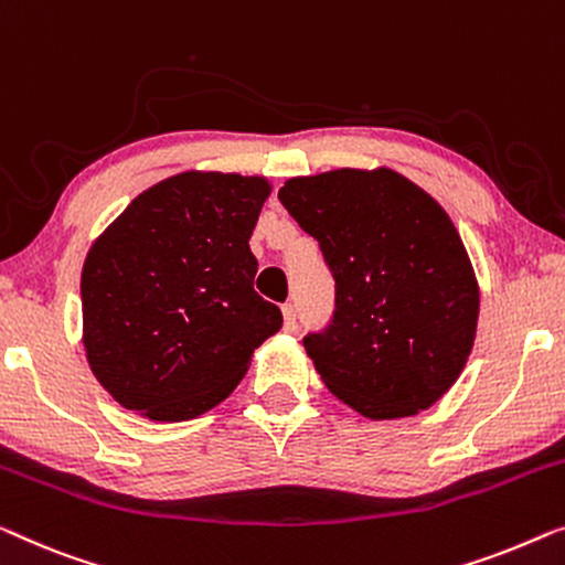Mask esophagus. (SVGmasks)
Instances as JSON below:
<instances>
[{
    "instance_id": "obj_1",
    "label": "esophagus",
    "mask_w": 565,
    "mask_h": 565,
    "mask_svg": "<svg viewBox=\"0 0 565 565\" xmlns=\"http://www.w3.org/2000/svg\"><path fill=\"white\" fill-rule=\"evenodd\" d=\"M282 318H285V331H296L298 329V310L292 302H285L282 306Z\"/></svg>"
}]
</instances>
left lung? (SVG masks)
<instances>
[{"label":"left lung","mask_w":565,"mask_h":565,"mask_svg":"<svg viewBox=\"0 0 565 565\" xmlns=\"http://www.w3.org/2000/svg\"><path fill=\"white\" fill-rule=\"evenodd\" d=\"M277 199L337 280L331 323L302 339L326 387L372 420L428 411L477 337L479 285L451 218L390 168L290 178Z\"/></svg>","instance_id":"obj_1"}]
</instances>
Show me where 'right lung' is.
Segmentation results:
<instances>
[{
    "mask_svg": "<svg viewBox=\"0 0 565 565\" xmlns=\"http://www.w3.org/2000/svg\"><path fill=\"white\" fill-rule=\"evenodd\" d=\"M265 178L188 170L129 203L81 273L94 377L150 420L199 418L232 395L265 339L282 329L257 296L249 236Z\"/></svg>",
    "mask_w": 565,
    "mask_h": 565,
    "instance_id": "obj_1",
    "label": "right lung"
}]
</instances>
